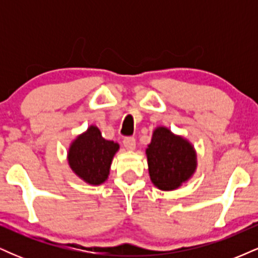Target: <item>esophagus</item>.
<instances>
[{
    "label": "esophagus",
    "instance_id": "1",
    "mask_svg": "<svg viewBox=\"0 0 258 258\" xmlns=\"http://www.w3.org/2000/svg\"><path fill=\"white\" fill-rule=\"evenodd\" d=\"M123 146L127 150H135L136 149V139L133 137H126L123 139Z\"/></svg>",
    "mask_w": 258,
    "mask_h": 258
}]
</instances>
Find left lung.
<instances>
[{
  "label": "left lung",
  "instance_id": "left-lung-1",
  "mask_svg": "<svg viewBox=\"0 0 258 258\" xmlns=\"http://www.w3.org/2000/svg\"><path fill=\"white\" fill-rule=\"evenodd\" d=\"M146 155L150 180L160 190L179 188L197 171V152L193 144L165 126L154 130Z\"/></svg>",
  "mask_w": 258,
  "mask_h": 258
}]
</instances>
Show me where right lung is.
Instances as JSON below:
<instances>
[{"instance_id": "obj_1", "label": "right lung", "mask_w": 258, "mask_h": 258, "mask_svg": "<svg viewBox=\"0 0 258 258\" xmlns=\"http://www.w3.org/2000/svg\"><path fill=\"white\" fill-rule=\"evenodd\" d=\"M119 149V143L104 139L98 127L91 125L72 142L68 162L79 178L91 185H99L108 179L111 161Z\"/></svg>"}]
</instances>
